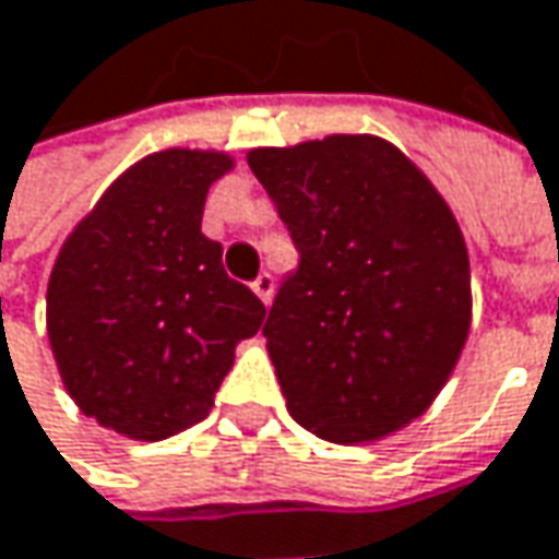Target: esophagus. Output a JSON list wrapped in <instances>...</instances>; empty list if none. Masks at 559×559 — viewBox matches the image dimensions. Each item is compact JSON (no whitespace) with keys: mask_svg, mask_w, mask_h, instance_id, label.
Returning a JSON list of instances; mask_svg holds the SVG:
<instances>
[{"mask_svg":"<svg viewBox=\"0 0 559 559\" xmlns=\"http://www.w3.org/2000/svg\"><path fill=\"white\" fill-rule=\"evenodd\" d=\"M273 286H276V283H273V273H266V270L251 283V289H254V295H258L264 305H270V298H273Z\"/></svg>","mask_w":559,"mask_h":559,"instance_id":"esophagus-1","label":"esophagus"}]
</instances>
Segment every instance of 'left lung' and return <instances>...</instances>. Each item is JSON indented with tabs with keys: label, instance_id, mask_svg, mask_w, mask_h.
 <instances>
[{
	"label": "left lung",
	"instance_id": "left-lung-1",
	"mask_svg": "<svg viewBox=\"0 0 559 559\" xmlns=\"http://www.w3.org/2000/svg\"><path fill=\"white\" fill-rule=\"evenodd\" d=\"M248 166L298 248L264 323L293 418L333 443L408 425L468 336L472 276L456 216L374 134L261 147Z\"/></svg>",
	"mask_w": 559,
	"mask_h": 559
}]
</instances>
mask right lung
Wrapping results in <instances>:
<instances>
[{
	"instance_id": "right-lung-1",
	"label": "right lung",
	"mask_w": 559,
	"mask_h": 559,
	"mask_svg": "<svg viewBox=\"0 0 559 559\" xmlns=\"http://www.w3.org/2000/svg\"><path fill=\"white\" fill-rule=\"evenodd\" d=\"M233 159L144 156L66 238L46 293L62 383L87 418L131 440L204 421L236 346L264 321L261 298L226 276L201 233L207 188Z\"/></svg>"
}]
</instances>
